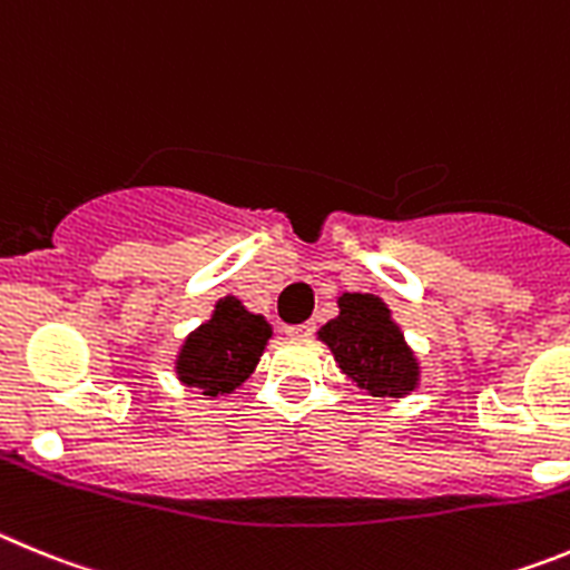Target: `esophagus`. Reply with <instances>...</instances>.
<instances>
[{
  "mask_svg": "<svg viewBox=\"0 0 570 570\" xmlns=\"http://www.w3.org/2000/svg\"><path fill=\"white\" fill-rule=\"evenodd\" d=\"M289 337H312L315 335V323H297V326H286Z\"/></svg>",
  "mask_w": 570,
  "mask_h": 570,
  "instance_id": "1",
  "label": "esophagus"
}]
</instances>
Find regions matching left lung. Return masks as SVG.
Listing matches in <instances>:
<instances>
[{
    "label": "left lung",
    "mask_w": 570,
    "mask_h": 570,
    "mask_svg": "<svg viewBox=\"0 0 570 570\" xmlns=\"http://www.w3.org/2000/svg\"><path fill=\"white\" fill-rule=\"evenodd\" d=\"M337 317L317 337L332 348L348 381L372 397H406L420 383V363L383 297L343 292Z\"/></svg>",
    "instance_id": "8db88e82"
}]
</instances>
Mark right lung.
I'll return each instance as SVG.
<instances>
[{
    "instance_id": "obj_1",
    "label": "right lung",
    "mask_w": 570,
    "mask_h": 570,
    "mask_svg": "<svg viewBox=\"0 0 570 570\" xmlns=\"http://www.w3.org/2000/svg\"><path fill=\"white\" fill-rule=\"evenodd\" d=\"M269 337L273 326L264 315H253L238 297H222L213 317L196 332H189L178 348V381L184 386L202 389L207 397L233 394L255 372Z\"/></svg>"
}]
</instances>
